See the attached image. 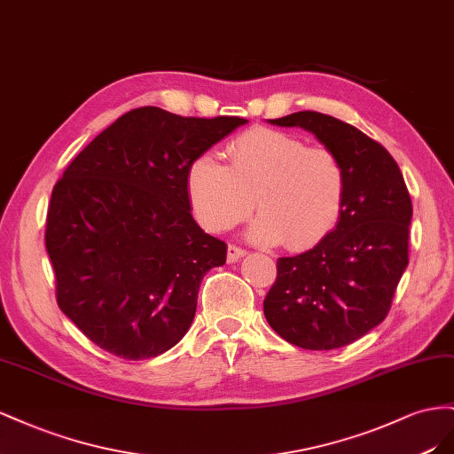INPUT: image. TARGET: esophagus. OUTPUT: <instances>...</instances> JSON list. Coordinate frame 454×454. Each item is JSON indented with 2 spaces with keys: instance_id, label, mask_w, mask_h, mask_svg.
<instances>
[{
  "instance_id": "obj_1",
  "label": "esophagus",
  "mask_w": 454,
  "mask_h": 454,
  "mask_svg": "<svg viewBox=\"0 0 454 454\" xmlns=\"http://www.w3.org/2000/svg\"><path fill=\"white\" fill-rule=\"evenodd\" d=\"M245 253H247V251H245L243 247H239V245L230 243V245H228V262L239 261V258H241Z\"/></svg>"
}]
</instances>
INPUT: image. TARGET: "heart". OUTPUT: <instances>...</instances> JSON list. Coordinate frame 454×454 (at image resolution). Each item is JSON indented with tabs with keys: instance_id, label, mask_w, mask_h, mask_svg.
<instances>
[{
	"instance_id": "heart-1",
	"label": "heart",
	"mask_w": 454,
	"mask_h": 454,
	"mask_svg": "<svg viewBox=\"0 0 454 454\" xmlns=\"http://www.w3.org/2000/svg\"><path fill=\"white\" fill-rule=\"evenodd\" d=\"M228 163L200 155L188 167L186 188L203 228L224 231L261 211L249 236L304 249L325 238L342 211L346 175L327 146L276 129H251L226 150Z\"/></svg>"
}]
</instances>
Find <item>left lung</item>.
Instances as JSON below:
<instances>
[{"label":"left lung","instance_id":"obj_1","mask_svg":"<svg viewBox=\"0 0 454 454\" xmlns=\"http://www.w3.org/2000/svg\"><path fill=\"white\" fill-rule=\"evenodd\" d=\"M270 123L302 127L339 155L346 192L339 223L314 249L278 258L264 316L299 348L348 346L390 312L409 264V190L390 152L354 125L312 110Z\"/></svg>","mask_w":454,"mask_h":454}]
</instances>
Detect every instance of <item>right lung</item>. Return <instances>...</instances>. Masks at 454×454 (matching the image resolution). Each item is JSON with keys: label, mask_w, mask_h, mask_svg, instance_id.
<instances>
[{"label": "right lung", "mask_w": 454, "mask_h": 454, "mask_svg": "<svg viewBox=\"0 0 454 454\" xmlns=\"http://www.w3.org/2000/svg\"><path fill=\"white\" fill-rule=\"evenodd\" d=\"M245 123L135 108L59 178L45 230L57 302L108 354L155 357L190 329L200 283L226 262V243L193 220L188 167Z\"/></svg>", "instance_id": "1"}]
</instances>
